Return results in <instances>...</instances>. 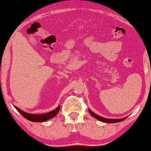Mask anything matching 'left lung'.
Listing matches in <instances>:
<instances>
[{
	"label": "left lung",
	"instance_id": "left-lung-1",
	"mask_svg": "<svg viewBox=\"0 0 151 151\" xmlns=\"http://www.w3.org/2000/svg\"><path fill=\"white\" fill-rule=\"evenodd\" d=\"M88 111L90 112V114L92 115L93 117L97 118V119L99 120V121H102V122H104V123H118V122H121V121H123L127 117L125 118H120V119H109V118H102L101 117V116L97 115V114H95L93 113L92 111H91L88 109Z\"/></svg>",
	"mask_w": 151,
	"mask_h": 151
}]
</instances>
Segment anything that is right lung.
Listing matches in <instances>:
<instances>
[{"mask_svg": "<svg viewBox=\"0 0 151 151\" xmlns=\"http://www.w3.org/2000/svg\"><path fill=\"white\" fill-rule=\"evenodd\" d=\"M14 107L16 108V109L22 115L24 116L25 118L28 120V121H33V122H44L47 120L51 119L56 116L57 114L58 113V111H60V106H58L56 109L51 111L48 113L43 114H28L26 112L23 111L22 110L19 109V108H17V106H14Z\"/></svg>", "mask_w": 151, "mask_h": 151, "instance_id": "right-lung-1", "label": "right lung"}]
</instances>
